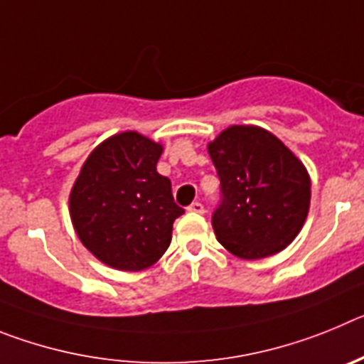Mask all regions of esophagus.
<instances>
[{"label": "esophagus", "instance_id": "esophagus-1", "mask_svg": "<svg viewBox=\"0 0 364 364\" xmlns=\"http://www.w3.org/2000/svg\"><path fill=\"white\" fill-rule=\"evenodd\" d=\"M188 211H191V213H204V205L200 202H193L188 208Z\"/></svg>", "mask_w": 364, "mask_h": 364}]
</instances>
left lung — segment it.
<instances>
[{
  "instance_id": "8db88e82",
  "label": "left lung",
  "mask_w": 364,
  "mask_h": 364,
  "mask_svg": "<svg viewBox=\"0 0 364 364\" xmlns=\"http://www.w3.org/2000/svg\"><path fill=\"white\" fill-rule=\"evenodd\" d=\"M220 178L211 217L217 240L235 257L264 259L282 252L310 210V175L275 134L231 125L208 146Z\"/></svg>"
}]
</instances>
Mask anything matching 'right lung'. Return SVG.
Here are the masks:
<instances>
[{"label": "right lung", "mask_w": 364, "mask_h": 364, "mask_svg": "<svg viewBox=\"0 0 364 364\" xmlns=\"http://www.w3.org/2000/svg\"><path fill=\"white\" fill-rule=\"evenodd\" d=\"M164 147L136 131L100 144L70 189L69 211L83 246L122 272L153 266L171 244V180L156 171Z\"/></svg>", "instance_id": "obj_1"}]
</instances>
